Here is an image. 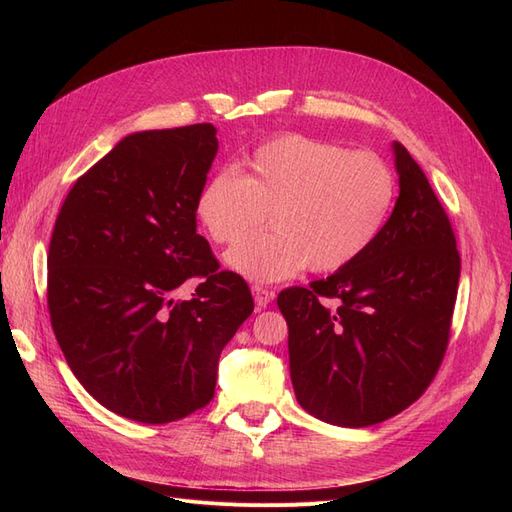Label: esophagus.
Segmentation results:
<instances>
[{
    "instance_id": "34e87169",
    "label": "esophagus",
    "mask_w": 512,
    "mask_h": 512,
    "mask_svg": "<svg viewBox=\"0 0 512 512\" xmlns=\"http://www.w3.org/2000/svg\"><path fill=\"white\" fill-rule=\"evenodd\" d=\"M252 294H254V303L258 309H265L275 299V292L269 290L267 286H260V284L252 286Z\"/></svg>"
}]
</instances>
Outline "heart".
Segmentation results:
<instances>
[{
    "mask_svg": "<svg viewBox=\"0 0 512 512\" xmlns=\"http://www.w3.org/2000/svg\"><path fill=\"white\" fill-rule=\"evenodd\" d=\"M397 177L369 151L282 134L254 149L243 177L213 175L198 194V220L215 243H235L270 213L272 230L237 243L228 265L256 282L344 269L389 222Z\"/></svg>",
    "mask_w": 512,
    "mask_h": 512,
    "instance_id": "heart-1",
    "label": "heart"
}]
</instances>
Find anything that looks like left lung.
<instances>
[{
    "label": "left lung",
    "instance_id": "obj_1",
    "mask_svg": "<svg viewBox=\"0 0 512 512\" xmlns=\"http://www.w3.org/2000/svg\"><path fill=\"white\" fill-rule=\"evenodd\" d=\"M399 198L380 237L344 269L280 292L294 395L339 427L412 406L451 339L461 258L451 220L408 149L393 143Z\"/></svg>",
    "mask_w": 512,
    "mask_h": 512
}]
</instances>
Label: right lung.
Masks as SVG:
<instances>
[{"instance_id": "1", "label": "right lung", "mask_w": 512, "mask_h": 512, "mask_svg": "<svg viewBox=\"0 0 512 512\" xmlns=\"http://www.w3.org/2000/svg\"><path fill=\"white\" fill-rule=\"evenodd\" d=\"M215 134L194 123L126 136L76 179L53 228L46 301L57 344L91 397L138 423L205 408L222 348L254 312L250 286L196 232ZM192 276L193 299L173 302Z\"/></svg>"}]
</instances>
